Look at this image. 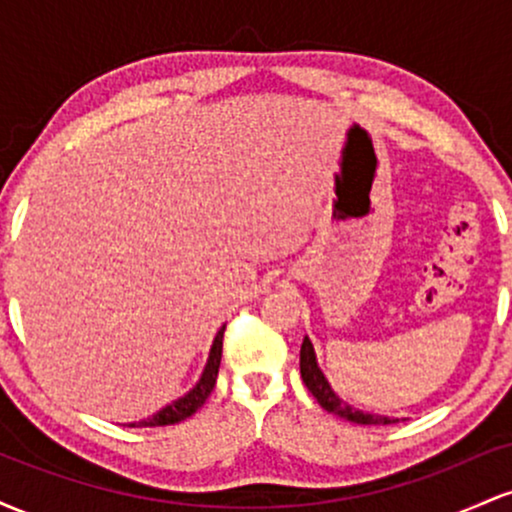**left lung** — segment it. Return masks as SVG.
<instances>
[{
  "mask_svg": "<svg viewBox=\"0 0 512 512\" xmlns=\"http://www.w3.org/2000/svg\"><path fill=\"white\" fill-rule=\"evenodd\" d=\"M301 378L305 387L310 390V395L317 399V404H320L325 411H330V414L342 416V419L354 421V424H368V426H387V424H397L399 421V419H390V416L363 414V411L349 407V404L342 402V399L334 395L330 383H327L325 375H322V370L317 368L313 344H310L308 337L303 339V346H301Z\"/></svg>",
  "mask_w": 512,
  "mask_h": 512,
  "instance_id": "obj_1",
  "label": "left lung"
}]
</instances>
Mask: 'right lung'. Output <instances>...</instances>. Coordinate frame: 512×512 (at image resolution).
Listing matches in <instances>:
<instances>
[{"label": "right lung", "instance_id": "1", "mask_svg": "<svg viewBox=\"0 0 512 512\" xmlns=\"http://www.w3.org/2000/svg\"><path fill=\"white\" fill-rule=\"evenodd\" d=\"M223 332H226V325L221 327L219 334H216L214 339V346H211V354H209V361H207V368H204L202 378H199L197 387L192 392H187L185 397H180L178 402L168 404L166 409H161L158 414L151 416V419L146 421H139V424H129L132 428H144V426H173V424H180V421L190 419L195 411L202 407L204 402H207L211 390H214L216 385V375H219V366H221V349H223Z\"/></svg>", "mask_w": 512, "mask_h": 512}]
</instances>
